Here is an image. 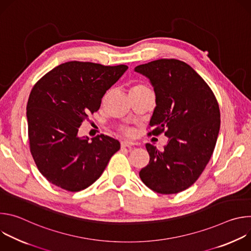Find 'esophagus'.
Masks as SVG:
<instances>
[{"mask_svg": "<svg viewBox=\"0 0 251 251\" xmlns=\"http://www.w3.org/2000/svg\"><path fill=\"white\" fill-rule=\"evenodd\" d=\"M134 145H136V144H135V143L131 142V141H122V142H121V147H122V148H126V147L131 148V147H133Z\"/></svg>", "mask_w": 251, "mask_h": 251, "instance_id": "1", "label": "esophagus"}]
</instances>
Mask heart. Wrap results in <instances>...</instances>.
<instances>
[{"label": "heart", "instance_id": "heart-1", "mask_svg": "<svg viewBox=\"0 0 251 251\" xmlns=\"http://www.w3.org/2000/svg\"><path fill=\"white\" fill-rule=\"evenodd\" d=\"M145 89H149L145 84L143 83H137L135 84L132 88H131V91H135V90H145ZM121 131L123 134H125L126 136L128 137H132L134 135V130L130 127H122L121 128Z\"/></svg>", "mask_w": 251, "mask_h": 251}]
</instances>
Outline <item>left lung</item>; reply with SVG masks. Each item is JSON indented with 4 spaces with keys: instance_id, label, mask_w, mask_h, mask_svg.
I'll return each instance as SVG.
<instances>
[{
    "instance_id": "left-lung-1",
    "label": "left lung",
    "mask_w": 251,
    "mask_h": 251,
    "mask_svg": "<svg viewBox=\"0 0 251 251\" xmlns=\"http://www.w3.org/2000/svg\"><path fill=\"white\" fill-rule=\"evenodd\" d=\"M135 71L150 79L156 93L148 135L165 133L169 138L161 151L147 143L150 161L139 176L158 194L180 193L196 183L216 147L221 126L218 100L182 60L157 59L136 66Z\"/></svg>"
}]
</instances>
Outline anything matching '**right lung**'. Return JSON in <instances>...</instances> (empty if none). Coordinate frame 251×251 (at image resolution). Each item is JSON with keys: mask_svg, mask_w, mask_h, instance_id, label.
<instances>
[{"mask_svg": "<svg viewBox=\"0 0 251 251\" xmlns=\"http://www.w3.org/2000/svg\"><path fill=\"white\" fill-rule=\"evenodd\" d=\"M127 68L68 61L33 85L26 105L29 150L50 183L68 192L84 190L120 149L119 141L109 136L97 135L89 141L77 133Z\"/></svg>", "mask_w": 251, "mask_h": 251, "instance_id": "1", "label": "right lung"}]
</instances>
